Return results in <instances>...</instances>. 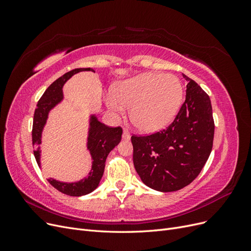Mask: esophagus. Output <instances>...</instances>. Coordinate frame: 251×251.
<instances>
[{
    "label": "esophagus",
    "mask_w": 251,
    "mask_h": 251,
    "mask_svg": "<svg viewBox=\"0 0 251 251\" xmlns=\"http://www.w3.org/2000/svg\"><path fill=\"white\" fill-rule=\"evenodd\" d=\"M123 138L124 139H126V140H128L131 138V134H130V132H128L127 130H124V132H123Z\"/></svg>",
    "instance_id": "obj_1"
}]
</instances>
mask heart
Here are the masks:
<instances>
[{
  "label": "heart",
  "mask_w": 251,
  "mask_h": 251,
  "mask_svg": "<svg viewBox=\"0 0 251 251\" xmlns=\"http://www.w3.org/2000/svg\"><path fill=\"white\" fill-rule=\"evenodd\" d=\"M184 90L173 74L148 72L120 82L105 96L108 108L117 115L131 109L133 123L143 132H155L176 116Z\"/></svg>",
  "instance_id": "heart-1"
}]
</instances>
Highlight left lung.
<instances>
[{"instance_id":"1","label":"left lung","mask_w":251,"mask_h":251,"mask_svg":"<svg viewBox=\"0 0 251 251\" xmlns=\"http://www.w3.org/2000/svg\"><path fill=\"white\" fill-rule=\"evenodd\" d=\"M185 101L164 130L131 137L135 170L146 185L175 192L197 178L212 149L215 123L209 96L187 77Z\"/></svg>"}]
</instances>
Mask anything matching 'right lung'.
<instances>
[{"instance_id": "add662e5", "label": "right lung", "mask_w": 251, "mask_h": 251, "mask_svg": "<svg viewBox=\"0 0 251 251\" xmlns=\"http://www.w3.org/2000/svg\"><path fill=\"white\" fill-rule=\"evenodd\" d=\"M81 71L95 72L91 68H78V69L65 73L63 76H60L51 83L36 104L32 126V144L34 148L33 154L35 160L40 168V144L42 143V133L45 125L47 123L48 114L56 104L63 100V87L65 82L71 78L74 74ZM121 135H123V128L120 126L110 127L98 121L95 115H91L87 148L90 151L91 157H92V168L88 174V177L77 182H71V183L58 181L53 178H49L48 182L57 191L68 196L79 197L92 193L100 184L103 175L107 157L110 151L120 142Z\"/></svg>"}]
</instances>
